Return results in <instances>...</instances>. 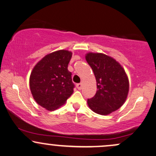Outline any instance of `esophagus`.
Instances as JSON below:
<instances>
[{
	"mask_svg": "<svg viewBox=\"0 0 156 156\" xmlns=\"http://www.w3.org/2000/svg\"><path fill=\"white\" fill-rule=\"evenodd\" d=\"M76 87H77V89L80 90V89H81V88H82V83H78L76 85Z\"/></svg>",
	"mask_w": 156,
	"mask_h": 156,
	"instance_id": "esophagus-1",
	"label": "esophagus"
}]
</instances>
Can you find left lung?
Here are the masks:
<instances>
[{
  "instance_id": "obj_1",
  "label": "left lung",
  "mask_w": 156,
  "mask_h": 156,
  "mask_svg": "<svg viewBox=\"0 0 156 156\" xmlns=\"http://www.w3.org/2000/svg\"><path fill=\"white\" fill-rule=\"evenodd\" d=\"M86 60L92 69L97 82V92L88 99L94 112L108 115L124 104L129 91V81L125 69L111 56L100 53H89Z\"/></svg>"
}]
</instances>
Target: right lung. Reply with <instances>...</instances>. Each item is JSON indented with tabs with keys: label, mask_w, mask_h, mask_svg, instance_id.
Listing matches in <instances>:
<instances>
[{
	"label": "right lung",
	"mask_w": 156,
	"mask_h": 156,
	"mask_svg": "<svg viewBox=\"0 0 156 156\" xmlns=\"http://www.w3.org/2000/svg\"><path fill=\"white\" fill-rule=\"evenodd\" d=\"M72 52L60 50L49 53L35 65L29 79L34 99L48 111H54L66 103L75 85L68 64Z\"/></svg>",
	"instance_id": "obj_1"
}]
</instances>
